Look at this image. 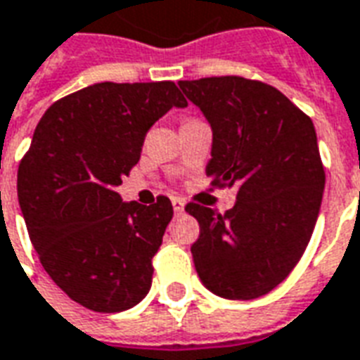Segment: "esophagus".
<instances>
[{"label": "esophagus", "mask_w": 360, "mask_h": 360, "mask_svg": "<svg viewBox=\"0 0 360 360\" xmlns=\"http://www.w3.org/2000/svg\"><path fill=\"white\" fill-rule=\"evenodd\" d=\"M172 204L175 214H183V210H185V202H183V198H172Z\"/></svg>", "instance_id": "esophagus-1"}]
</instances>
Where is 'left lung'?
<instances>
[{
  "label": "left lung",
  "instance_id": "1",
  "mask_svg": "<svg viewBox=\"0 0 360 360\" xmlns=\"http://www.w3.org/2000/svg\"><path fill=\"white\" fill-rule=\"evenodd\" d=\"M212 127L206 173L236 187L221 215L187 204L200 223L191 246L202 284L225 300H255L276 288L302 259L324 193L315 126L273 85L221 76L179 82Z\"/></svg>",
  "mask_w": 360,
  "mask_h": 360
}]
</instances>
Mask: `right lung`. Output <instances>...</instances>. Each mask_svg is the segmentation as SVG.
Instances as JSON below:
<instances>
[{"label": "right lung", "instance_id": "1", "mask_svg": "<svg viewBox=\"0 0 360 360\" xmlns=\"http://www.w3.org/2000/svg\"><path fill=\"white\" fill-rule=\"evenodd\" d=\"M173 106H187L173 82L84 87L47 108L18 166V204L39 262L91 311H126L150 290L172 202H122L116 187Z\"/></svg>", "mask_w": 360, "mask_h": 360}]
</instances>
